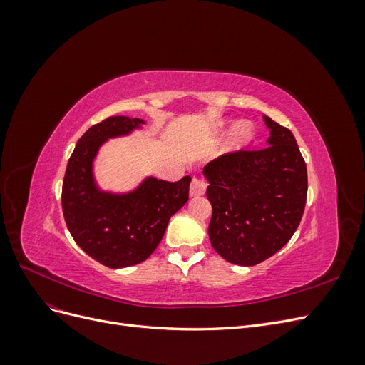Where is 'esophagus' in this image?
<instances>
[{"instance_id": "obj_1", "label": "esophagus", "mask_w": 365, "mask_h": 365, "mask_svg": "<svg viewBox=\"0 0 365 365\" xmlns=\"http://www.w3.org/2000/svg\"><path fill=\"white\" fill-rule=\"evenodd\" d=\"M207 184L201 178H193L190 184V196H202L205 193Z\"/></svg>"}]
</instances>
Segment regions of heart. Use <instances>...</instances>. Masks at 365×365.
<instances>
[{
  "instance_id": "heart-1",
  "label": "heart",
  "mask_w": 365,
  "mask_h": 365,
  "mask_svg": "<svg viewBox=\"0 0 365 365\" xmlns=\"http://www.w3.org/2000/svg\"><path fill=\"white\" fill-rule=\"evenodd\" d=\"M225 121H220L217 125V130L224 128ZM254 140V126L251 121H239V123L233 128V130L228 134V138L225 141V152L235 153L242 149H245L250 143Z\"/></svg>"
}]
</instances>
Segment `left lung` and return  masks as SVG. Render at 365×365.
<instances>
[{"instance_id": "1", "label": "left lung", "mask_w": 365, "mask_h": 365, "mask_svg": "<svg viewBox=\"0 0 365 365\" xmlns=\"http://www.w3.org/2000/svg\"><path fill=\"white\" fill-rule=\"evenodd\" d=\"M263 120L267 148L228 153L202 170L213 207L210 242L240 267H254L288 244L306 205V163L292 132L267 115Z\"/></svg>"}]
</instances>
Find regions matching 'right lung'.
<instances>
[{"label": "right lung", "mask_w": 365, "mask_h": 365, "mask_svg": "<svg viewBox=\"0 0 365 365\" xmlns=\"http://www.w3.org/2000/svg\"><path fill=\"white\" fill-rule=\"evenodd\" d=\"M145 120L109 117L77 141L65 170L62 212L74 242L108 268L145 262L161 242L170 217L189 201L192 178L176 182L146 176L134 190L106 192L94 176V161L108 140L143 129Z\"/></svg>", "instance_id": "add662e5"}]
</instances>
